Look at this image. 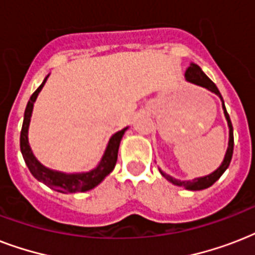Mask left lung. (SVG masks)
Returning a JSON list of instances; mask_svg holds the SVG:
<instances>
[{
	"instance_id": "8db88e82",
	"label": "left lung",
	"mask_w": 255,
	"mask_h": 255,
	"mask_svg": "<svg viewBox=\"0 0 255 255\" xmlns=\"http://www.w3.org/2000/svg\"><path fill=\"white\" fill-rule=\"evenodd\" d=\"M185 79L190 83H193V85H197L200 87H204L206 90H209V91L214 92L216 95L222 100V108H224V114H225V118L228 120V126H229V145H228V149H226L225 157H224V161L221 163V165L217 168V169L212 172L208 176H204V177H198V178H193V180H185V181H181V180H177V178H173L169 174L164 173L163 170H160V173L163 174L164 177L167 178L168 181L172 182L173 185L177 186H182V188H185L188 190H201V189H206V188H209L214 184V182L217 181L218 178L221 177L222 173L228 169L230 164V160H232V156H233V148H234V136H233V126H232V122H230L229 114L226 111L225 104H224V99H222L221 94L218 91L217 86L214 85L213 82L210 81L209 78L206 77L204 71L200 69V66L194 65V63H190V66L186 69L185 71Z\"/></svg>"
}]
</instances>
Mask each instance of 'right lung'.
<instances>
[{
	"label": "right lung",
	"mask_w": 255,
	"mask_h": 255,
	"mask_svg": "<svg viewBox=\"0 0 255 255\" xmlns=\"http://www.w3.org/2000/svg\"><path fill=\"white\" fill-rule=\"evenodd\" d=\"M49 77V75H47ZM47 77L45 81L42 82V85L34 91V94L30 96V100L27 102L26 106L25 115H23V124H22L21 129V152L25 160L26 165L29 168L34 177L37 178L38 181L43 182L51 189L61 192V193H78V192H87V190L95 188L99 185L100 182L103 181L106 176L111 173L112 169L115 168L116 160H118V151H119L120 140L123 137L124 132L127 131V128H123L122 131L116 132L115 135L111 136V139L108 141L107 148L104 151V155L98 164L95 169L90 170V172H83V173H63V172H58L53 170L50 168H46L42 165L35 156L31 152V148L29 145V139H27V131H29L30 118H31V112H33L34 102L37 99L38 94L45 86Z\"/></svg>",
	"instance_id": "obj_1"
}]
</instances>
